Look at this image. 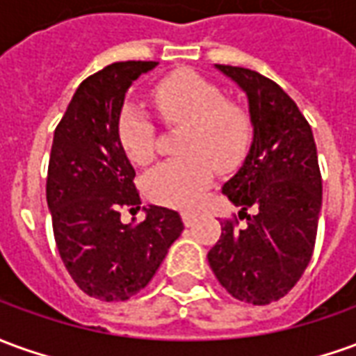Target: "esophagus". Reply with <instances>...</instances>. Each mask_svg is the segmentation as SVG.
<instances>
[{
    "instance_id": "34e87169",
    "label": "esophagus",
    "mask_w": 356,
    "mask_h": 356,
    "mask_svg": "<svg viewBox=\"0 0 356 356\" xmlns=\"http://www.w3.org/2000/svg\"><path fill=\"white\" fill-rule=\"evenodd\" d=\"M195 221H196V213H191V212L183 213V223H185L186 227H191Z\"/></svg>"
}]
</instances>
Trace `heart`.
<instances>
[{"mask_svg":"<svg viewBox=\"0 0 356 356\" xmlns=\"http://www.w3.org/2000/svg\"><path fill=\"white\" fill-rule=\"evenodd\" d=\"M152 100L165 123L186 127L181 140V152L186 156L154 168L144 179V188L156 202L185 210L195 208L212 185L213 165L220 171H231L243 161L252 136L250 118L237 104L225 102L216 84L188 71L156 84ZM118 135L129 160L138 165L152 160L156 129L138 106H123Z\"/></svg>","mask_w":356,"mask_h":356,"instance_id":"1","label":"heart"}]
</instances>
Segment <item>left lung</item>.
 Masks as SVG:
<instances>
[{"mask_svg": "<svg viewBox=\"0 0 356 356\" xmlns=\"http://www.w3.org/2000/svg\"><path fill=\"white\" fill-rule=\"evenodd\" d=\"M216 69L247 94L252 144L241 170L221 188L247 225L221 221L208 262L235 299L270 305L295 287L312 258L322 208L316 144L280 84L243 67Z\"/></svg>", "mask_w": 356, "mask_h": 356, "instance_id": "8db88e82", "label": "left lung"}]
</instances>
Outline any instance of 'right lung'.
I'll list each match as a JSON object with an SVG mask.
<instances>
[{"mask_svg":"<svg viewBox=\"0 0 356 356\" xmlns=\"http://www.w3.org/2000/svg\"><path fill=\"white\" fill-rule=\"evenodd\" d=\"M156 61H119L90 74L74 92L54 133L46 200L67 272L94 299L127 300L144 289L183 231L177 212L144 208L123 223L121 208H140L135 170L119 143L125 94Z\"/></svg>","mask_w":356,"mask_h":356,"instance_id":"obj_1","label":"right lung"}]
</instances>
